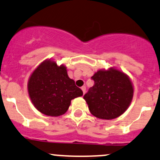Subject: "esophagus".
I'll return each mask as SVG.
<instances>
[{"label":"esophagus","mask_w":160,"mask_h":160,"mask_svg":"<svg viewBox=\"0 0 160 160\" xmlns=\"http://www.w3.org/2000/svg\"><path fill=\"white\" fill-rule=\"evenodd\" d=\"M81 90H82V91H83V93L84 94L86 93V87H82Z\"/></svg>","instance_id":"esophagus-1"}]
</instances>
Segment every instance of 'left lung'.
Segmentation results:
<instances>
[{"instance_id": "obj_1", "label": "left lung", "mask_w": 160, "mask_h": 160, "mask_svg": "<svg viewBox=\"0 0 160 160\" xmlns=\"http://www.w3.org/2000/svg\"><path fill=\"white\" fill-rule=\"evenodd\" d=\"M91 78L94 85L83 96L90 112L102 120L122 115L133 97V87L128 76L112 67L98 70Z\"/></svg>"}]
</instances>
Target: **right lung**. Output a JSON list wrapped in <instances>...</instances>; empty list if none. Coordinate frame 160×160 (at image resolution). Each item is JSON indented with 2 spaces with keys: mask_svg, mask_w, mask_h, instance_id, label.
<instances>
[{
  "mask_svg": "<svg viewBox=\"0 0 160 160\" xmlns=\"http://www.w3.org/2000/svg\"><path fill=\"white\" fill-rule=\"evenodd\" d=\"M29 97L40 112L59 117L68 110L73 99L83 96V91L67 75L64 65L46 60L33 70L28 83Z\"/></svg>",
  "mask_w": 160,
  "mask_h": 160,
  "instance_id": "right-lung-1",
  "label": "right lung"
}]
</instances>
